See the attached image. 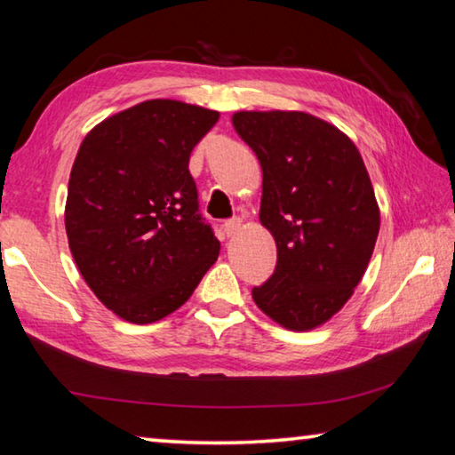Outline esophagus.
Returning <instances> with one entry per match:
<instances>
[{
  "label": "esophagus",
  "instance_id": "34e87169",
  "mask_svg": "<svg viewBox=\"0 0 455 455\" xmlns=\"http://www.w3.org/2000/svg\"><path fill=\"white\" fill-rule=\"evenodd\" d=\"M241 219H228V220H225V233L228 235V236H233V235H236L238 233V228H241Z\"/></svg>",
  "mask_w": 455,
  "mask_h": 455
}]
</instances>
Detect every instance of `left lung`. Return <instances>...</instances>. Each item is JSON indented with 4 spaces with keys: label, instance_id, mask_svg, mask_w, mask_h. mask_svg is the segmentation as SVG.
<instances>
[{
    "label": "left lung",
    "instance_id": "8db88e82",
    "mask_svg": "<svg viewBox=\"0 0 455 455\" xmlns=\"http://www.w3.org/2000/svg\"><path fill=\"white\" fill-rule=\"evenodd\" d=\"M233 126L263 168L259 219L276 243L275 273L252 299L284 329L319 327L349 301L379 235L363 158L307 112H236Z\"/></svg>",
    "mask_w": 455,
    "mask_h": 455
}]
</instances>
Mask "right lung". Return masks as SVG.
<instances>
[{"label":"right lung","instance_id":"obj_1","mask_svg":"<svg viewBox=\"0 0 455 455\" xmlns=\"http://www.w3.org/2000/svg\"><path fill=\"white\" fill-rule=\"evenodd\" d=\"M219 112L146 100L94 126L66 200L72 257L94 295L124 321L154 323L188 301L220 243L198 212L190 152Z\"/></svg>","mask_w":455,"mask_h":455}]
</instances>
